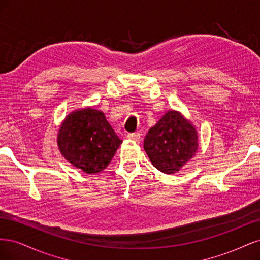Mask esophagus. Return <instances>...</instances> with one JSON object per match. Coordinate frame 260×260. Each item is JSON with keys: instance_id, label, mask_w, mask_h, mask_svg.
Returning <instances> with one entry per match:
<instances>
[{"instance_id": "obj_1", "label": "esophagus", "mask_w": 260, "mask_h": 260, "mask_svg": "<svg viewBox=\"0 0 260 260\" xmlns=\"http://www.w3.org/2000/svg\"><path fill=\"white\" fill-rule=\"evenodd\" d=\"M127 138L129 140L137 141V142H138V141H140V139H141V136H140V133H128Z\"/></svg>"}]
</instances>
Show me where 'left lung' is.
I'll use <instances>...</instances> for the list:
<instances>
[{"mask_svg": "<svg viewBox=\"0 0 260 260\" xmlns=\"http://www.w3.org/2000/svg\"><path fill=\"white\" fill-rule=\"evenodd\" d=\"M199 147L194 125L177 111H168L144 139V149L153 166L175 174L195 155Z\"/></svg>", "mask_w": 260, "mask_h": 260, "instance_id": "left-lung-1", "label": "left lung"}]
</instances>
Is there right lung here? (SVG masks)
<instances>
[{
    "label": "right lung",
    "mask_w": 260,
    "mask_h": 260,
    "mask_svg": "<svg viewBox=\"0 0 260 260\" xmlns=\"http://www.w3.org/2000/svg\"><path fill=\"white\" fill-rule=\"evenodd\" d=\"M121 142L104 113L91 107L66 116L57 135L61 155L86 174L105 169Z\"/></svg>",
    "instance_id": "right-lung-1"
}]
</instances>
